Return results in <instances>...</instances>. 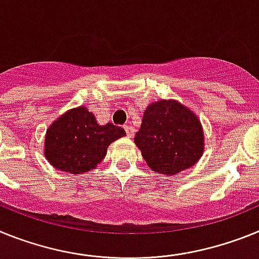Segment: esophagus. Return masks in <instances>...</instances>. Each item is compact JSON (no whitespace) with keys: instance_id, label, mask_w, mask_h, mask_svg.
<instances>
[{"instance_id":"obj_1","label":"esophagus","mask_w":259,"mask_h":259,"mask_svg":"<svg viewBox=\"0 0 259 259\" xmlns=\"http://www.w3.org/2000/svg\"><path fill=\"white\" fill-rule=\"evenodd\" d=\"M123 129H125V132H126V134L129 138H133V137H134V127L130 126V125H125V126H123Z\"/></svg>"}]
</instances>
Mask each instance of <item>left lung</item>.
<instances>
[{
  "label": "left lung",
  "mask_w": 259,
  "mask_h": 259,
  "mask_svg": "<svg viewBox=\"0 0 259 259\" xmlns=\"http://www.w3.org/2000/svg\"><path fill=\"white\" fill-rule=\"evenodd\" d=\"M201 121L176 100H159L146 108L134 143L152 170L172 176L194 165L204 150Z\"/></svg>",
  "instance_id": "obj_1"
}]
</instances>
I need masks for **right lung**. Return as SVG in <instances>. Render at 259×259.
I'll use <instances>...</instances> for the list:
<instances>
[{"label": "right lung", "instance_id": "add662e5", "mask_svg": "<svg viewBox=\"0 0 259 259\" xmlns=\"http://www.w3.org/2000/svg\"><path fill=\"white\" fill-rule=\"evenodd\" d=\"M126 136L122 127L108 122L99 125L86 107L74 108L48 127L44 155L58 170L79 175L95 169L108 146Z\"/></svg>", "mask_w": 259, "mask_h": 259}]
</instances>
